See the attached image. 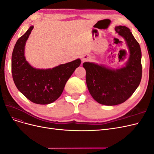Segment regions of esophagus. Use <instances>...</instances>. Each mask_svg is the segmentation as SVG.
Wrapping results in <instances>:
<instances>
[{
  "label": "esophagus",
  "instance_id": "34e87169",
  "mask_svg": "<svg viewBox=\"0 0 154 154\" xmlns=\"http://www.w3.org/2000/svg\"><path fill=\"white\" fill-rule=\"evenodd\" d=\"M90 59H91V57H89V56L85 55V56H83V57L82 58V62H84L87 61V60H90Z\"/></svg>",
  "mask_w": 154,
  "mask_h": 154
}]
</instances>
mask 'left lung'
<instances>
[{"label":"left lung","mask_w":154,"mask_h":154,"mask_svg":"<svg viewBox=\"0 0 154 154\" xmlns=\"http://www.w3.org/2000/svg\"><path fill=\"white\" fill-rule=\"evenodd\" d=\"M116 31L127 42L130 51L126 66L112 70L104 66L85 62L86 83L91 95L105 105H116L127 101L140 84L142 77L141 51L137 40L126 26H117Z\"/></svg>","instance_id":"obj_1"}]
</instances>
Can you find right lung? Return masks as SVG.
Masks as SVG:
<instances>
[{
  "mask_svg": "<svg viewBox=\"0 0 154 154\" xmlns=\"http://www.w3.org/2000/svg\"><path fill=\"white\" fill-rule=\"evenodd\" d=\"M33 26L18 39L11 57L14 83L22 94L36 104L53 103L61 96L67 80L80 66L81 60L60 65L53 69H38L31 67L24 57V47Z\"/></svg>",
  "mask_w": 154,
  "mask_h": 154,
  "instance_id": "add662e5",
  "label": "right lung"
}]
</instances>
